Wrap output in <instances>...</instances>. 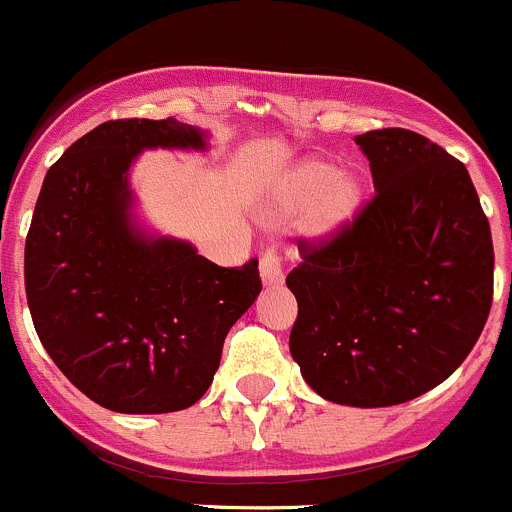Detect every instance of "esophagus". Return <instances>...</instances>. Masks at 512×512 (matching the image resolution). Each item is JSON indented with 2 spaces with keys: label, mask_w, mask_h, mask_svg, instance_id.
<instances>
[{
  "label": "esophagus",
  "mask_w": 512,
  "mask_h": 512,
  "mask_svg": "<svg viewBox=\"0 0 512 512\" xmlns=\"http://www.w3.org/2000/svg\"><path fill=\"white\" fill-rule=\"evenodd\" d=\"M259 271L264 284H281V279H284V269H281L279 253L266 251L259 261Z\"/></svg>",
  "instance_id": "obj_1"
}]
</instances>
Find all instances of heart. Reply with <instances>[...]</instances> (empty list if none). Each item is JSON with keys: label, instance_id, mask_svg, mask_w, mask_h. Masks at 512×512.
I'll return each instance as SVG.
<instances>
[{"label": "heart", "instance_id": "obj_1", "mask_svg": "<svg viewBox=\"0 0 512 512\" xmlns=\"http://www.w3.org/2000/svg\"><path fill=\"white\" fill-rule=\"evenodd\" d=\"M365 187L353 172H335L322 159H307L281 177L271 198V215L279 220L302 218L309 238H330L355 220L363 208Z\"/></svg>", "mask_w": 512, "mask_h": 512}]
</instances>
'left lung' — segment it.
I'll list each match as a JSON object with an SVG mask.
<instances>
[{
  "label": "left lung",
  "mask_w": 512,
  "mask_h": 512,
  "mask_svg": "<svg viewBox=\"0 0 512 512\" xmlns=\"http://www.w3.org/2000/svg\"><path fill=\"white\" fill-rule=\"evenodd\" d=\"M375 195L289 271V350L322 398L358 409L431 391L475 348L492 304V236L459 159L409 129L355 137Z\"/></svg>",
  "instance_id": "obj_1"
}]
</instances>
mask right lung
I'll return each instance as SVG.
<instances>
[{"instance_id":"add662e5","label":"right lung","mask_w":512,"mask_h":512,"mask_svg":"<svg viewBox=\"0 0 512 512\" xmlns=\"http://www.w3.org/2000/svg\"><path fill=\"white\" fill-rule=\"evenodd\" d=\"M154 147L205 149V134L172 116L96 126L48 170L25 243L42 348L78 391L119 414L200 401L225 335L261 292L259 259L223 269L131 223L126 172Z\"/></svg>"}]
</instances>
